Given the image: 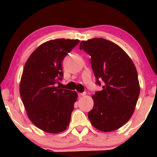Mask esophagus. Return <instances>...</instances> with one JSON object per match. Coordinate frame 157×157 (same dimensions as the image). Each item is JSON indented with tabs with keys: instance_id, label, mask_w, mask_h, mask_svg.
<instances>
[{
	"instance_id": "34e87169",
	"label": "esophagus",
	"mask_w": 157,
	"mask_h": 157,
	"mask_svg": "<svg viewBox=\"0 0 157 157\" xmlns=\"http://www.w3.org/2000/svg\"><path fill=\"white\" fill-rule=\"evenodd\" d=\"M85 95H86L85 92H83V93H79V94H78V96H79V97H81V96H84Z\"/></svg>"
}]
</instances>
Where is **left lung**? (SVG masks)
<instances>
[{"instance_id": "1", "label": "left lung", "mask_w": 157, "mask_h": 157, "mask_svg": "<svg viewBox=\"0 0 157 157\" xmlns=\"http://www.w3.org/2000/svg\"><path fill=\"white\" fill-rule=\"evenodd\" d=\"M81 49L91 56L96 83L104 82L101 91L92 96L91 124L103 132L119 129L132 117L140 93L134 63L121 47L102 38L82 40Z\"/></svg>"}]
</instances>
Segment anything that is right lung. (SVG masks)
<instances>
[{
	"instance_id": "add662e5",
	"label": "right lung",
	"mask_w": 157,
	"mask_h": 157,
	"mask_svg": "<svg viewBox=\"0 0 157 157\" xmlns=\"http://www.w3.org/2000/svg\"><path fill=\"white\" fill-rule=\"evenodd\" d=\"M79 41L50 40L40 45L25 62L20 95L29 119L45 132L58 134L69 126L78 94L55 86V83L63 76L62 61Z\"/></svg>"
}]
</instances>
